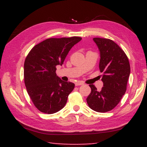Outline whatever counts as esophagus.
Instances as JSON below:
<instances>
[{"instance_id": "esophagus-1", "label": "esophagus", "mask_w": 147, "mask_h": 147, "mask_svg": "<svg viewBox=\"0 0 147 147\" xmlns=\"http://www.w3.org/2000/svg\"><path fill=\"white\" fill-rule=\"evenodd\" d=\"M84 82H81V81H79V82H77L75 83V86H82V85H84Z\"/></svg>"}]
</instances>
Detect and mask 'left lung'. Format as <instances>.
Instances as JSON below:
<instances>
[{
  "label": "left lung",
  "instance_id": "left-lung-1",
  "mask_svg": "<svg viewBox=\"0 0 147 147\" xmlns=\"http://www.w3.org/2000/svg\"><path fill=\"white\" fill-rule=\"evenodd\" d=\"M100 54L99 69L103 73L100 91L93 84L87 98L89 108L97 112L111 111L119 103L126 91L130 66L127 56L117 44L109 39L94 38Z\"/></svg>",
  "mask_w": 147,
  "mask_h": 147
}]
</instances>
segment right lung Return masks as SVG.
Returning a JSON list of instances; mask_svg holds the SVG:
<instances>
[{
  "instance_id": "obj_1",
  "label": "right lung",
  "mask_w": 147,
  "mask_h": 147,
  "mask_svg": "<svg viewBox=\"0 0 147 147\" xmlns=\"http://www.w3.org/2000/svg\"><path fill=\"white\" fill-rule=\"evenodd\" d=\"M80 37L49 38L35 45L24 64V80L27 92L36 108L47 114L63 108L74 84L57 76L56 66L62 65L69 51Z\"/></svg>"
}]
</instances>
